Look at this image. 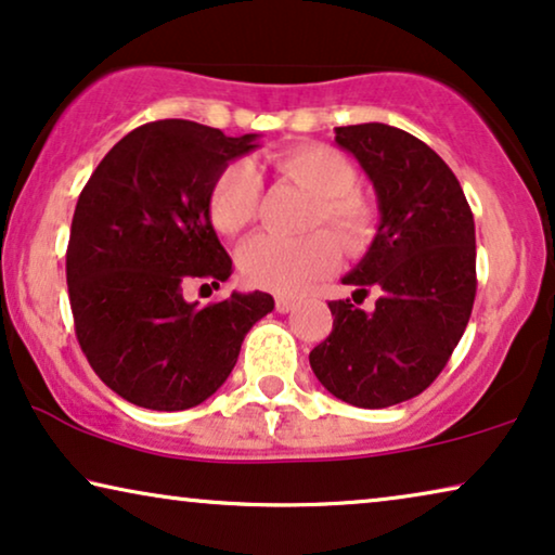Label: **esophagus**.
Instances as JSON below:
<instances>
[{"label":"esophagus","instance_id":"34e87169","mask_svg":"<svg viewBox=\"0 0 555 555\" xmlns=\"http://www.w3.org/2000/svg\"><path fill=\"white\" fill-rule=\"evenodd\" d=\"M293 308H295V298H291V295H278L275 298L278 313H291Z\"/></svg>","mask_w":555,"mask_h":555}]
</instances>
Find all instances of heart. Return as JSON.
Returning a JSON list of instances; mask_svg holds the SVG:
<instances>
[{
    "mask_svg": "<svg viewBox=\"0 0 555 555\" xmlns=\"http://www.w3.org/2000/svg\"><path fill=\"white\" fill-rule=\"evenodd\" d=\"M280 179L313 196L306 240H278L270 234L249 240L237 255L240 275L260 291L295 295L328 278L340 264V241L348 255H363L378 232V209L356 186V166L338 149L325 143H298L270 158ZM262 179L249 162H232L219 171L209 192V219L217 232L240 234L260 215Z\"/></svg>",
    "mask_w": 555,
    "mask_h": 555,
    "instance_id": "1",
    "label": "heart"
}]
</instances>
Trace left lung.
Returning a JSON list of instances; mask_svg holds the SVG:
<instances>
[{
	"mask_svg": "<svg viewBox=\"0 0 555 555\" xmlns=\"http://www.w3.org/2000/svg\"><path fill=\"white\" fill-rule=\"evenodd\" d=\"M336 143L359 158L376 189L374 245L344 285L383 293L371 314L331 300V336L310 369L333 397L384 409L420 397L450 361L473 313L475 219L450 166L412 133L386 124L338 126Z\"/></svg>",
	"mask_w": 555,
	"mask_h": 555,
	"instance_id": "obj_1",
	"label": "left lung"
}]
</instances>
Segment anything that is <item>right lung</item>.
Here are the masks:
<instances>
[{
    "instance_id": "obj_1",
    "label": "right lung",
    "mask_w": 555,
    "mask_h": 555,
    "mask_svg": "<svg viewBox=\"0 0 555 555\" xmlns=\"http://www.w3.org/2000/svg\"><path fill=\"white\" fill-rule=\"evenodd\" d=\"M255 139L154 120L124 135L82 186L65 255L75 336L101 382L135 406L202 404L232 374L247 331L275 308L260 291L207 308L181 293L232 275L209 192Z\"/></svg>"
}]
</instances>
